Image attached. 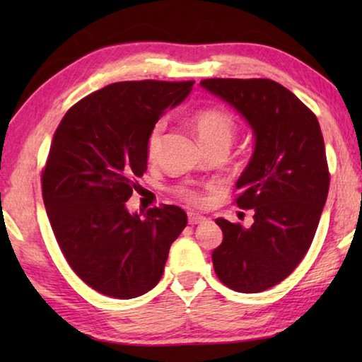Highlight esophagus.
I'll use <instances>...</instances> for the list:
<instances>
[{
	"instance_id": "34e87169",
	"label": "esophagus",
	"mask_w": 362,
	"mask_h": 362,
	"mask_svg": "<svg viewBox=\"0 0 362 362\" xmlns=\"http://www.w3.org/2000/svg\"><path fill=\"white\" fill-rule=\"evenodd\" d=\"M206 217L199 216V214H188V223L189 225H196V223H201L204 222Z\"/></svg>"
}]
</instances>
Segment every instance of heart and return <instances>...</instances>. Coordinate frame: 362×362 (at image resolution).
I'll return each instance as SVG.
<instances>
[{"instance_id": "1", "label": "heart", "mask_w": 362, "mask_h": 362, "mask_svg": "<svg viewBox=\"0 0 362 362\" xmlns=\"http://www.w3.org/2000/svg\"><path fill=\"white\" fill-rule=\"evenodd\" d=\"M193 127L196 136H198L201 145L204 146H212V145H226L230 146L236 134L235 121L231 119V116L225 112H220V110H203L193 118ZM164 132V122L159 121L153 126V129L148 134V139H146V155L150 159L155 158L159 151V146H161V139ZM188 201H193V203H198V194L194 192H189L185 189L182 193Z\"/></svg>"}]
</instances>
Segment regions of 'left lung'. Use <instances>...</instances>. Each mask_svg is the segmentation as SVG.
<instances>
[{"label":"left lung","instance_id":"obj_1","mask_svg":"<svg viewBox=\"0 0 362 362\" xmlns=\"http://www.w3.org/2000/svg\"><path fill=\"white\" fill-rule=\"evenodd\" d=\"M201 88L240 113L254 153L236 182V204L254 209L244 228L216 218L223 241L212 252L218 279L255 293L286 279L310 249L329 192L320 122L297 95L272 79L211 78Z\"/></svg>","mask_w":362,"mask_h":362}]
</instances>
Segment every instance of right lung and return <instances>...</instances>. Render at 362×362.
Masks as SVG:
<instances>
[{
	"label": "right lung",
	"instance_id": "obj_1",
	"mask_svg": "<svg viewBox=\"0 0 362 362\" xmlns=\"http://www.w3.org/2000/svg\"><path fill=\"white\" fill-rule=\"evenodd\" d=\"M194 81H124L73 105L54 134L42 173L52 231L79 278L115 298H134L161 279L170 244L187 226L179 206L145 216L126 207L146 170V139Z\"/></svg>",
	"mask_w": 362,
	"mask_h": 362
}]
</instances>
